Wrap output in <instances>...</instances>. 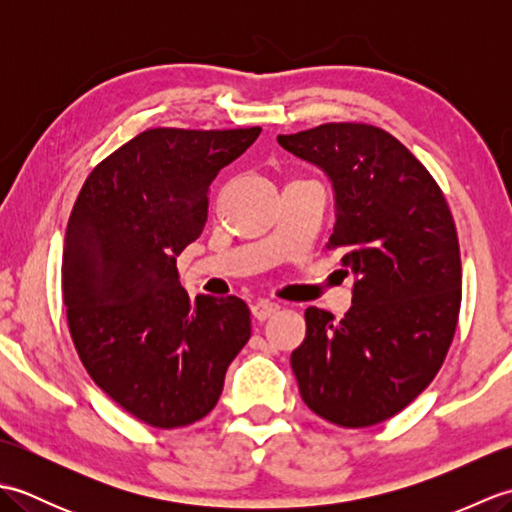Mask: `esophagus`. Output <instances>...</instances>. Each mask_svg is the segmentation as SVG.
Segmentation results:
<instances>
[{"label": "esophagus", "instance_id": "esophagus-1", "mask_svg": "<svg viewBox=\"0 0 512 512\" xmlns=\"http://www.w3.org/2000/svg\"><path fill=\"white\" fill-rule=\"evenodd\" d=\"M279 310V306L277 303H273V301H257V303H253V308H250V312H253V317L257 319V321H266L268 317H273V314Z\"/></svg>", "mask_w": 512, "mask_h": 512}]
</instances>
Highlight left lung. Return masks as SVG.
<instances>
[{"mask_svg":"<svg viewBox=\"0 0 512 512\" xmlns=\"http://www.w3.org/2000/svg\"><path fill=\"white\" fill-rule=\"evenodd\" d=\"M277 140L328 173V248H343L341 264L356 277L341 321L306 310L292 372L317 416L372 427L416 400L447 358L462 301L453 215L427 167L385 129L325 123Z\"/></svg>","mask_w":512,"mask_h":512,"instance_id":"obj_1","label":"left lung"}]
</instances>
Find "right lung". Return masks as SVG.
Wrapping results in <instances>:
<instances>
[{
	"mask_svg": "<svg viewBox=\"0 0 512 512\" xmlns=\"http://www.w3.org/2000/svg\"><path fill=\"white\" fill-rule=\"evenodd\" d=\"M259 132L147 129L92 169L72 206L61 264L70 336L94 383L149 427L202 420L250 339L246 303L191 301L176 257L202 233L217 171Z\"/></svg>",
	"mask_w": 512,
	"mask_h": 512,
	"instance_id": "1",
	"label": "right lung"
}]
</instances>
